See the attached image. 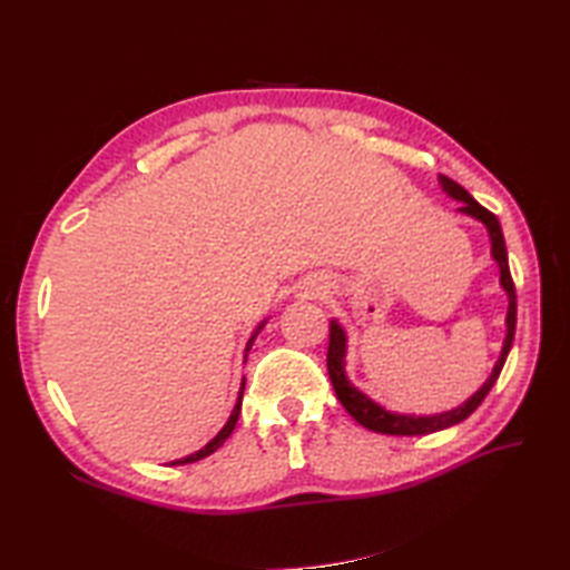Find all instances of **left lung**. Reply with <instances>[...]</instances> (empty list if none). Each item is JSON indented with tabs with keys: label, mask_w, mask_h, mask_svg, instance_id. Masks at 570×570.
Instances as JSON below:
<instances>
[{
	"label": "left lung",
	"mask_w": 570,
	"mask_h": 570,
	"mask_svg": "<svg viewBox=\"0 0 570 570\" xmlns=\"http://www.w3.org/2000/svg\"><path fill=\"white\" fill-rule=\"evenodd\" d=\"M441 188L448 193V196L460 200V213H465L470 217H475L482 225L488 227L490 233V242H492V259L498 262L500 266V284L507 292V298H510V308H507V335L502 343V353L500 360L494 362V370L488 377V382L480 386V390L472 394L468 402H463L460 406L443 411V414H433V416H414V414H394V411H386L384 406H380L377 402H372L367 394H362L357 386L350 384L347 374H345V347H347V337L343 325L337 321H331V343H328V374L333 382V390L341 399V404L345 406V411L353 416L360 426H365L374 433H386V435H423V433H433V431H443L448 426H455V423L465 421L472 411H475L482 399L490 394V390L498 382L500 372L504 367V360L510 355V347L514 341V328H517V294H514V282L510 274V262H507V247H504V235L500 220L494 217V213H490L488 208L470 196V193L455 184L453 178L448 176H439Z\"/></svg>",
	"instance_id": "obj_1"
}]
</instances>
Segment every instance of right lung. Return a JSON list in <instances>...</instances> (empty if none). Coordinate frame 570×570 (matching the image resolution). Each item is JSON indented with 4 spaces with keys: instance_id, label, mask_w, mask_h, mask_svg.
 <instances>
[{
    "instance_id": "right-lung-1",
    "label": "right lung",
    "mask_w": 570,
    "mask_h": 570,
    "mask_svg": "<svg viewBox=\"0 0 570 570\" xmlns=\"http://www.w3.org/2000/svg\"><path fill=\"white\" fill-rule=\"evenodd\" d=\"M264 323L266 321H262L259 325H257V331L252 333V337H249V343H247V350H245V357H247V353L252 350V343H254V337H257V333L264 328ZM242 392H245V380H242V390H239V396H237V404H235V409H233V414H229V419H227V423L225 426L220 429V433L215 435V439L208 443V445H203L200 451H196V453H190V455H186V458H178V460H174L171 465H186V463H196V460H203V458H208L210 453H215L217 448H220L227 439H229V433L235 431V423H237V419H239V409H242Z\"/></svg>"
}]
</instances>
